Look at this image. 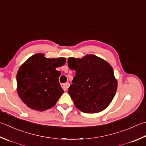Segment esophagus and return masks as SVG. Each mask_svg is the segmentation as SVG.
Segmentation results:
<instances>
[{
  "instance_id": "obj_1",
  "label": "esophagus",
  "mask_w": 146,
  "mask_h": 146,
  "mask_svg": "<svg viewBox=\"0 0 146 146\" xmlns=\"http://www.w3.org/2000/svg\"><path fill=\"white\" fill-rule=\"evenodd\" d=\"M69 85H69V84H68V83H66V84H62V88H63V90L64 91H66V90H67L68 87H69Z\"/></svg>"
}]
</instances>
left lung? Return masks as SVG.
I'll return each mask as SVG.
<instances>
[{
  "label": "left lung",
  "mask_w": 146,
  "mask_h": 146,
  "mask_svg": "<svg viewBox=\"0 0 146 146\" xmlns=\"http://www.w3.org/2000/svg\"><path fill=\"white\" fill-rule=\"evenodd\" d=\"M68 64L76 71L73 84L68 88L75 106L85 113L106 109L113 101L118 85L111 65L94 55L82 59L70 58Z\"/></svg>",
  "instance_id": "8db88e82"
}]
</instances>
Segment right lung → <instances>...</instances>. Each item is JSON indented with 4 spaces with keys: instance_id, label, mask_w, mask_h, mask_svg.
I'll list each match as a JSON object with an SVG mask.
<instances>
[{
    "instance_id": "obj_1",
    "label": "right lung",
    "mask_w": 146,
    "mask_h": 146,
    "mask_svg": "<svg viewBox=\"0 0 146 146\" xmlns=\"http://www.w3.org/2000/svg\"><path fill=\"white\" fill-rule=\"evenodd\" d=\"M66 59L45 58L44 54L32 56L21 66L16 76L20 99L31 109L42 111L56 104L64 90L59 82Z\"/></svg>"
}]
</instances>
